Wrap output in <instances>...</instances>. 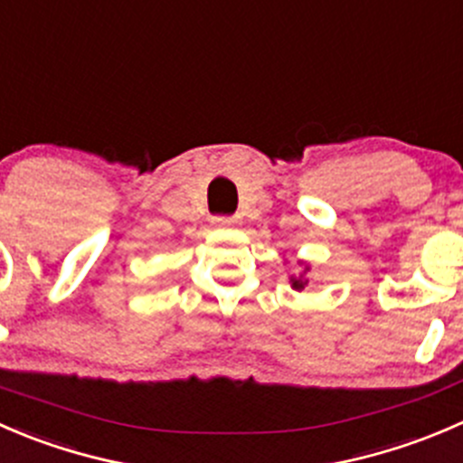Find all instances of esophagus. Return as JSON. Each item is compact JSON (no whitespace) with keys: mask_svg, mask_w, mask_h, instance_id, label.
Wrapping results in <instances>:
<instances>
[{"mask_svg":"<svg viewBox=\"0 0 463 463\" xmlns=\"http://www.w3.org/2000/svg\"><path fill=\"white\" fill-rule=\"evenodd\" d=\"M238 216H216L213 218V225L216 227H236L238 225Z\"/></svg>","mask_w":463,"mask_h":463,"instance_id":"34e87169","label":"esophagus"}]
</instances>
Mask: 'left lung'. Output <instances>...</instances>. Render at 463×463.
I'll return each mask as SVG.
<instances>
[{"label": "left lung", "instance_id": "obj_1", "mask_svg": "<svg viewBox=\"0 0 463 463\" xmlns=\"http://www.w3.org/2000/svg\"><path fill=\"white\" fill-rule=\"evenodd\" d=\"M308 281H304V279H292V288H295V290H304V286Z\"/></svg>", "mask_w": 463, "mask_h": 463}]
</instances>
